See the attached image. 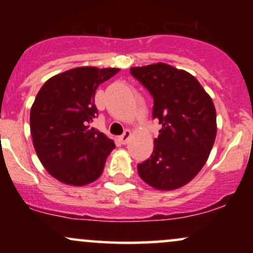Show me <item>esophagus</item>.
<instances>
[{
	"label": "esophagus",
	"mask_w": 253,
	"mask_h": 253,
	"mask_svg": "<svg viewBox=\"0 0 253 253\" xmlns=\"http://www.w3.org/2000/svg\"><path fill=\"white\" fill-rule=\"evenodd\" d=\"M129 138H130V130H128V129H126L124 132V134H121L120 135V141H121V144H127V141L129 140Z\"/></svg>",
	"instance_id": "1"
}]
</instances>
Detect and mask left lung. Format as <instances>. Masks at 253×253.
<instances>
[{
	"label": "left lung",
	"instance_id": "obj_1",
	"mask_svg": "<svg viewBox=\"0 0 253 253\" xmlns=\"http://www.w3.org/2000/svg\"><path fill=\"white\" fill-rule=\"evenodd\" d=\"M130 75L153 97L152 118L162 125L140 178L159 190L187 184L207 162L216 136L213 101L195 77L168 64L132 68Z\"/></svg>",
	"mask_w": 253,
	"mask_h": 253
}]
</instances>
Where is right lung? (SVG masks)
Masks as SVG:
<instances>
[{
    "label": "right lung",
    "instance_id": "obj_1",
    "mask_svg": "<svg viewBox=\"0 0 253 253\" xmlns=\"http://www.w3.org/2000/svg\"><path fill=\"white\" fill-rule=\"evenodd\" d=\"M119 69L83 66L50 78L31 108L33 145L45 169L58 181L84 185L102 173L114 141L90 128L97 118L95 92Z\"/></svg>",
    "mask_w": 253,
    "mask_h": 253
}]
</instances>
